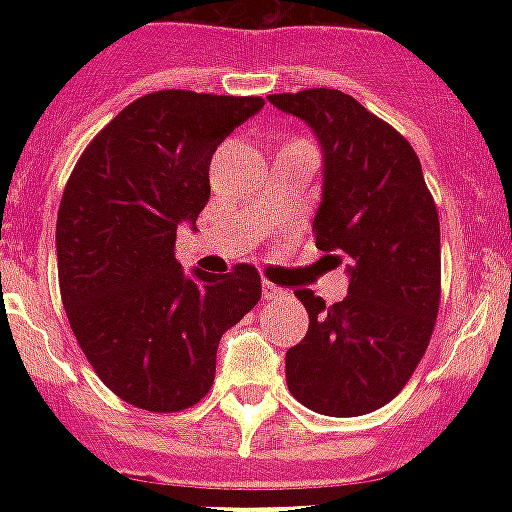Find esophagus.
I'll use <instances>...</instances> for the list:
<instances>
[{
    "label": "esophagus",
    "mask_w": 512,
    "mask_h": 512,
    "mask_svg": "<svg viewBox=\"0 0 512 512\" xmlns=\"http://www.w3.org/2000/svg\"><path fill=\"white\" fill-rule=\"evenodd\" d=\"M281 295H284V289H279L271 281H263V300H276Z\"/></svg>",
    "instance_id": "1"
}]
</instances>
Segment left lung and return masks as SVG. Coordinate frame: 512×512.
<instances>
[{"label": "left lung", "instance_id": "obj_1", "mask_svg": "<svg viewBox=\"0 0 512 512\" xmlns=\"http://www.w3.org/2000/svg\"><path fill=\"white\" fill-rule=\"evenodd\" d=\"M321 146L316 247L345 263L348 295L295 289L308 332L287 350L289 393L327 417H358L401 393L425 356L441 297V228L422 164L390 124L340 90L268 95Z\"/></svg>", "mask_w": 512, "mask_h": 512}]
</instances>
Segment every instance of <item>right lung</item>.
<instances>
[{"instance_id": "right-lung-1", "label": "right lung", "mask_w": 512, "mask_h": 512, "mask_svg": "<svg viewBox=\"0 0 512 512\" xmlns=\"http://www.w3.org/2000/svg\"><path fill=\"white\" fill-rule=\"evenodd\" d=\"M263 98L162 90L92 140L60 199L55 249L63 308L92 369L127 404L177 412L207 396L217 345L260 300L252 265L191 273L180 225L209 201V162Z\"/></svg>"}]
</instances>
